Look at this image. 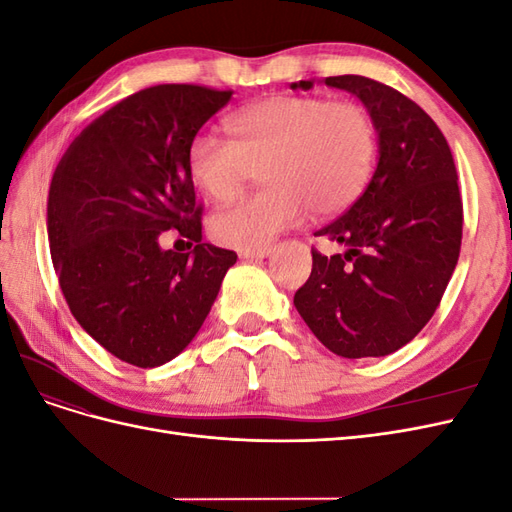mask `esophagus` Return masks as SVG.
Here are the masks:
<instances>
[{"mask_svg":"<svg viewBox=\"0 0 512 512\" xmlns=\"http://www.w3.org/2000/svg\"><path fill=\"white\" fill-rule=\"evenodd\" d=\"M271 252H273L271 247H258V250H239V258L258 260V258H267Z\"/></svg>","mask_w":512,"mask_h":512,"instance_id":"34e87169","label":"esophagus"}]
</instances>
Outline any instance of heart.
Instances as JSON below:
<instances>
[{
    "label": "heart",
    "instance_id": "b5f03b06",
    "mask_svg": "<svg viewBox=\"0 0 512 512\" xmlns=\"http://www.w3.org/2000/svg\"><path fill=\"white\" fill-rule=\"evenodd\" d=\"M226 128L230 138L194 136L188 175L207 198L228 203L252 168L262 166L267 188L211 218L213 239L239 250L267 247L309 211L331 215L350 207L374 168V121L352 102L275 96L241 108Z\"/></svg>",
    "mask_w": 512,
    "mask_h": 512
}]
</instances>
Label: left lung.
<instances>
[{
    "label": "left lung",
    "mask_w": 512,
    "mask_h": 512,
    "mask_svg": "<svg viewBox=\"0 0 512 512\" xmlns=\"http://www.w3.org/2000/svg\"><path fill=\"white\" fill-rule=\"evenodd\" d=\"M324 85L363 102L378 134V164L359 200L316 232L346 252L312 250V275L294 307L337 356H386L425 327L455 271L463 226L457 170L440 128L397 89L359 74L327 76Z\"/></svg>",
    "instance_id": "obj_1"
}]
</instances>
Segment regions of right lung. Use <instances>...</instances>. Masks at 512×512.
<instances>
[{
    "mask_svg": "<svg viewBox=\"0 0 512 512\" xmlns=\"http://www.w3.org/2000/svg\"><path fill=\"white\" fill-rule=\"evenodd\" d=\"M232 91L156 85L108 108L59 160L46 205L53 267L83 331L136 367L173 361L237 254L203 243L188 147ZM177 229L195 250L164 251Z\"/></svg>",
    "mask_w": 512,
    "mask_h": 512,
    "instance_id": "add662e5",
    "label": "right lung"
}]
</instances>
